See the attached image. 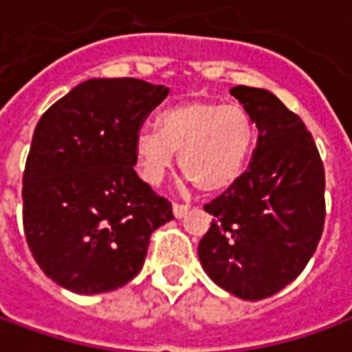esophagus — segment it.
Listing matches in <instances>:
<instances>
[{"instance_id": "1", "label": "esophagus", "mask_w": 352, "mask_h": 352, "mask_svg": "<svg viewBox=\"0 0 352 352\" xmlns=\"http://www.w3.org/2000/svg\"><path fill=\"white\" fill-rule=\"evenodd\" d=\"M188 209L190 207L184 206V204H173V214H175L177 219H183L184 214L188 213Z\"/></svg>"}]
</instances>
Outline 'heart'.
<instances>
[{
    "label": "heart",
    "mask_w": 352,
    "mask_h": 352,
    "mask_svg": "<svg viewBox=\"0 0 352 352\" xmlns=\"http://www.w3.org/2000/svg\"><path fill=\"white\" fill-rule=\"evenodd\" d=\"M256 124L241 105L194 100L166 109L158 130H141L135 156L146 183L158 184L179 154V168L196 188L219 192L241 175L256 143Z\"/></svg>",
    "instance_id": "heart-1"
}]
</instances>
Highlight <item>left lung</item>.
<instances>
[{"mask_svg": "<svg viewBox=\"0 0 352 352\" xmlns=\"http://www.w3.org/2000/svg\"><path fill=\"white\" fill-rule=\"evenodd\" d=\"M230 94L258 128L245 173L211 204V228L198 245L211 279L243 300L277 294L303 272L324 228V166L302 118L267 90Z\"/></svg>", "mask_w": 352, "mask_h": 352, "instance_id": "obj_1", "label": "left lung"}]
</instances>
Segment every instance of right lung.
<instances>
[{
	"instance_id": "1",
	"label": "right lung",
	"mask_w": 352,
	"mask_h": 352,
	"mask_svg": "<svg viewBox=\"0 0 352 352\" xmlns=\"http://www.w3.org/2000/svg\"><path fill=\"white\" fill-rule=\"evenodd\" d=\"M169 88L90 79L35 126L22 177V221L43 273L77 294L124 287L143 267L168 199L141 181L135 139Z\"/></svg>"
}]
</instances>
